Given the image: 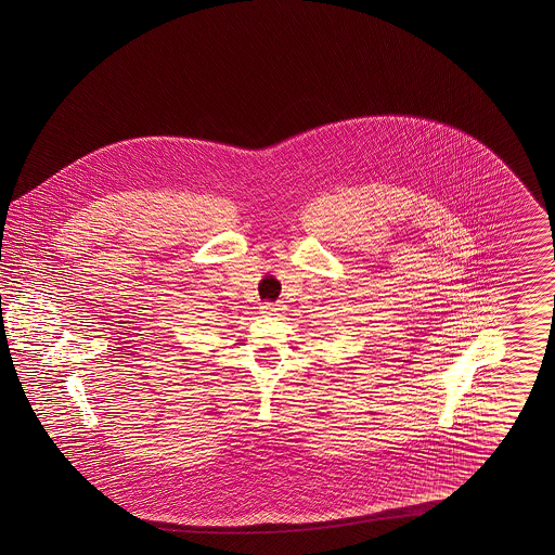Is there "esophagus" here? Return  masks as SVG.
<instances>
[{
  "label": "esophagus",
  "instance_id": "1",
  "mask_svg": "<svg viewBox=\"0 0 555 555\" xmlns=\"http://www.w3.org/2000/svg\"><path fill=\"white\" fill-rule=\"evenodd\" d=\"M281 310H283L281 304H264V306H262V312L268 314V317H279Z\"/></svg>",
  "mask_w": 555,
  "mask_h": 555
}]
</instances>
